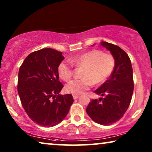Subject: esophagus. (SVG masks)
Segmentation results:
<instances>
[{
  "label": "esophagus",
  "instance_id": "1",
  "mask_svg": "<svg viewBox=\"0 0 152 152\" xmlns=\"http://www.w3.org/2000/svg\"><path fill=\"white\" fill-rule=\"evenodd\" d=\"M78 97H79V95H73V99H77Z\"/></svg>",
  "mask_w": 152,
  "mask_h": 152
}]
</instances>
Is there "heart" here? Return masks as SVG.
<instances>
[{
  "mask_svg": "<svg viewBox=\"0 0 152 152\" xmlns=\"http://www.w3.org/2000/svg\"><path fill=\"white\" fill-rule=\"evenodd\" d=\"M70 63L76 67H84L82 71L83 78L70 82L66 85V92L74 95H80L88 90L93 84H102L113 72L115 65L113 56L103 53L99 50L85 52L71 57ZM73 66L66 61H62L58 66L60 78L68 82L73 76Z\"/></svg>",
  "mask_w": 152,
  "mask_h": 152,
  "instance_id": "obj_1",
  "label": "heart"
}]
</instances>
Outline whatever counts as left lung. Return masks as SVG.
<instances>
[{"mask_svg": "<svg viewBox=\"0 0 152 152\" xmlns=\"http://www.w3.org/2000/svg\"><path fill=\"white\" fill-rule=\"evenodd\" d=\"M101 45L111 52L115 65L109 80L94 91L104 98L92 99L86 113L97 123L110 125L122 118L129 107L134 87L133 69L130 58L119 46L105 41Z\"/></svg>", "mask_w": 152, "mask_h": 152, "instance_id": "1", "label": "left lung"}]
</instances>
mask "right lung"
I'll use <instances>...</instances> for the list:
<instances>
[{
    "mask_svg": "<svg viewBox=\"0 0 152 152\" xmlns=\"http://www.w3.org/2000/svg\"><path fill=\"white\" fill-rule=\"evenodd\" d=\"M64 57L61 52L43 48L33 52L18 70V93L22 106L35 123L51 127L60 123L73 103L72 95H59L58 66Z\"/></svg>",
    "mask_w": 152,
    "mask_h": 152,
    "instance_id": "add662e5",
    "label": "right lung"
}]
</instances>
